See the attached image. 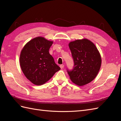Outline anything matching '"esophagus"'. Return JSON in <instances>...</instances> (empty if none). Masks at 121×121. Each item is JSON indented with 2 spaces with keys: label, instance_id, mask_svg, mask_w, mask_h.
<instances>
[{
  "label": "esophagus",
  "instance_id": "1",
  "mask_svg": "<svg viewBox=\"0 0 121 121\" xmlns=\"http://www.w3.org/2000/svg\"><path fill=\"white\" fill-rule=\"evenodd\" d=\"M60 65V66L61 65V66H62V65Z\"/></svg>",
  "mask_w": 121,
  "mask_h": 121
}]
</instances>
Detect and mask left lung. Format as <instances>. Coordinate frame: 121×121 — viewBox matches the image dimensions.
Masks as SVG:
<instances>
[{"label": "left lung", "mask_w": 121, "mask_h": 121, "mask_svg": "<svg viewBox=\"0 0 121 121\" xmlns=\"http://www.w3.org/2000/svg\"><path fill=\"white\" fill-rule=\"evenodd\" d=\"M52 43L43 37H37L27 43L21 50V70L25 77L36 85L44 84L60 70L49 52Z\"/></svg>", "instance_id": "left-lung-1"}]
</instances>
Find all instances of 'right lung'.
Instances as JSON below:
<instances>
[{"mask_svg":"<svg viewBox=\"0 0 121 121\" xmlns=\"http://www.w3.org/2000/svg\"><path fill=\"white\" fill-rule=\"evenodd\" d=\"M74 66L68 71L71 81L81 86L93 81L101 65V58L96 46L87 39H78L69 43Z\"/></svg>","mask_w":121,"mask_h":121,"instance_id":"obj_1","label":"right lung"}]
</instances>
